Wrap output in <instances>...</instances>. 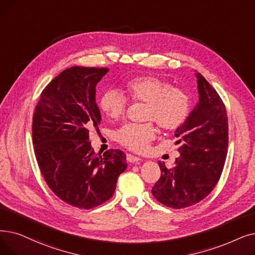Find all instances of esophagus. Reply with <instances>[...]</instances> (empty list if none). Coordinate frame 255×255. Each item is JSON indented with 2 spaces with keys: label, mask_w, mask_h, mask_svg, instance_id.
<instances>
[{
  "label": "esophagus",
  "mask_w": 255,
  "mask_h": 255,
  "mask_svg": "<svg viewBox=\"0 0 255 255\" xmlns=\"http://www.w3.org/2000/svg\"><path fill=\"white\" fill-rule=\"evenodd\" d=\"M139 160H140L139 157L134 156V155H131V154H127V161H129L131 163H136Z\"/></svg>",
  "instance_id": "1"
}]
</instances>
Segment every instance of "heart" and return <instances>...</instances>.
Instances as JSON below:
<instances>
[{
    "label": "heart",
    "mask_w": 255,
    "mask_h": 255,
    "mask_svg": "<svg viewBox=\"0 0 255 255\" xmlns=\"http://www.w3.org/2000/svg\"><path fill=\"white\" fill-rule=\"evenodd\" d=\"M125 90L133 102L146 103L143 119L154 121L164 131L180 128L191 112V98L183 88L172 86L155 76H138L125 84ZM100 109L109 119L123 118L127 101L117 91H107L100 99ZM156 133L152 122L143 124H126L118 131V141L125 148L145 151Z\"/></svg>",
    "instance_id": "obj_1"
}]
</instances>
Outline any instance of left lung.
Listing matches in <instances>:
<instances>
[{"mask_svg": "<svg viewBox=\"0 0 255 255\" xmlns=\"http://www.w3.org/2000/svg\"><path fill=\"white\" fill-rule=\"evenodd\" d=\"M199 102L184 124L175 131L180 156L169 169L158 161L160 178L152 194L161 204L180 209L192 206L217 185L227 156L228 119L215 88L196 73Z\"/></svg>", "mask_w": 255, "mask_h": 255, "instance_id": "8db88e82", "label": "left lung"}]
</instances>
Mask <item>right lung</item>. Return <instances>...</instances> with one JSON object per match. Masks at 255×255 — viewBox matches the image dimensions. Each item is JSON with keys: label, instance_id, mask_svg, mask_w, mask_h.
<instances>
[{"label": "right lung", "instance_id": "add662e5", "mask_svg": "<svg viewBox=\"0 0 255 255\" xmlns=\"http://www.w3.org/2000/svg\"><path fill=\"white\" fill-rule=\"evenodd\" d=\"M108 71L64 70L45 87L33 114L32 139L41 175L59 199L81 209L109 200L127 168L123 151L96 154L88 139L101 123L96 85Z\"/></svg>", "mask_w": 255, "mask_h": 255}]
</instances>
